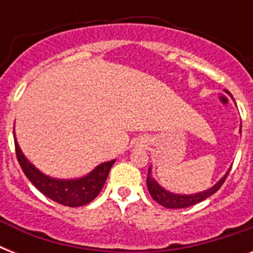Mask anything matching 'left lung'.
<instances>
[{
	"mask_svg": "<svg viewBox=\"0 0 253 253\" xmlns=\"http://www.w3.org/2000/svg\"><path fill=\"white\" fill-rule=\"evenodd\" d=\"M228 176V172L216 182L212 188L205 190V192L197 193V194H190V196H181V194H173V193L167 192L166 189H163L156 181L151 177V169H148V176H147V186H148V192L151 197L154 198L158 204H160L164 208L168 209H184L193 206V205L198 204L201 201L206 200L208 197L212 196L216 190L223 185Z\"/></svg>",
	"mask_w": 253,
	"mask_h": 253,
	"instance_id": "1",
	"label": "left lung"
}]
</instances>
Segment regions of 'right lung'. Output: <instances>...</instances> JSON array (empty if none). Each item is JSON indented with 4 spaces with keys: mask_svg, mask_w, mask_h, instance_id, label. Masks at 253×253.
Returning a JSON list of instances; mask_svg holds the SVG:
<instances>
[{
    "mask_svg": "<svg viewBox=\"0 0 253 253\" xmlns=\"http://www.w3.org/2000/svg\"><path fill=\"white\" fill-rule=\"evenodd\" d=\"M15 144V154L22 170L26 174L35 188L41 193H43L49 200L55 201L57 204L69 206V208H79L86 205L98 196L106 181L111 167L115 160L102 163L94 170H91L87 176L77 180H56L45 176L41 170H38L22 154L21 148L18 146L17 140Z\"/></svg>",
    "mask_w": 253,
    "mask_h": 253,
    "instance_id": "right-lung-1",
    "label": "right lung"
}]
</instances>
